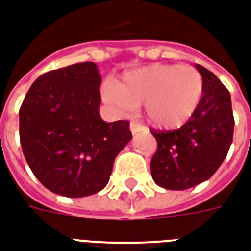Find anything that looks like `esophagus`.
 Wrapping results in <instances>:
<instances>
[{"label":"esophagus","instance_id":"1","mask_svg":"<svg viewBox=\"0 0 251 251\" xmlns=\"http://www.w3.org/2000/svg\"><path fill=\"white\" fill-rule=\"evenodd\" d=\"M144 129V126L138 124V122H130V131L133 134H137L138 131H141Z\"/></svg>","mask_w":251,"mask_h":251}]
</instances>
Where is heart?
Masks as SVG:
<instances>
[{
    "label": "heart",
    "mask_w": 251,
    "mask_h": 251,
    "mask_svg": "<svg viewBox=\"0 0 251 251\" xmlns=\"http://www.w3.org/2000/svg\"><path fill=\"white\" fill-rule=\"evenodd\" d=\"M203 78L192 65L153 64L124 74L103 97L121 110L144 103L145 114L157 127L177 129L201 103Z\"/></svg>",
    "instance_id": "obj_1"
}]
</instances>
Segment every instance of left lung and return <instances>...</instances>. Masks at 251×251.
<instances>
[{
	"label": "left lung",
	"mask_w": 251,
	"mask_h": 251,
	"mask_svg": "<svg viewBox=\"0 0 251 251\" xmlns=\"http://www.w3.org/2000/svg\"><path fill=\"white\" fill-rule=\"evenodd\" d=\"M203 78L200 106L178 130L151 131L157 151L150 161L154 182L169 190H185L217 172L227 155L234 133L231 98L210 70L196 65Z\"/></svg>",
	"instance_id": "1"
}]
</instances>
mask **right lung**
<instances>
[{
    "label": "right lung",
    "mask_w": 251,
    "mask_h": 251,
    "mask_svg": "<svg viewBox=\"0 0 251 251\" xmlns=\"http://www.w3.org/2000/svg\"><path fill=\"white\" fill-rule=\"evenodd\" d=\"M101 74L81 62L42 74L20 109V141L33 174L59 196L79 198L106 186L131 140L127 121L100 116Z\"/></svg>",
    "instance_id": "obj_1"
}]
</instances>
